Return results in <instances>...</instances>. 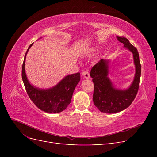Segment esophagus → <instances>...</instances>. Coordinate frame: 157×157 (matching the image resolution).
<instances>
[{
  "mask_svg": "<svg viewBox=\"0 0 157 157\" xmlns=\"http://www.w3.org/2000/svg\"><path fill=\"white\" fill-rule=\"evenodd\" d=\"M82 75H83V76H84V78H86V79L90 78V74H89V73H88V71H83Z\"/></svg>",
  "mask_w": 157,
  "mask_h": 157,
  "instance_id": "obj_1",
  "label": "esophagus"
}]
</instances>
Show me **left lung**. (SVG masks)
Listing matches in <instances>:
<instances>
[{"mask_svg":"<svg viewBox=\"0 0 157 157\" xmlns=\"http://www.w3.org/2000/svg\"><path fill=\"white\" fill-rule=\"evenodd\" d=\"M118 40L133 54L136 67L134 80L126 90L117 89L108 77L109 60L101 59L90 71V77L94 84L93 101L95 106L105 113H116L129 107L138 92L141 66L138 52L125 37L117 36Z\"/></svg>","mask_w":157,"mask_h":157,"instance_id":"left-lung-1","label":"left lung"}]
</instances>
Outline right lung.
Masks as SVG:
<instances>
[{"label": "right lung", "instance_id": "right-lung-1", "mask_svg": "<svg viewBox=\"0 0 157 157\" xmlns=\"http://www.w3.org/2000/svg\"><path fill=\"white\" fill-rule=\"evenodd\" d=\"M28 48L22 65V80L26 92L35 105L48 113H58L67 107L71 103L75 88L80 80V73L66 76L55 86L49 89H40L31 85L28 80L25 71V62Z\"/></svg>", "mask_w": 157, "mask_h": 157}]
</instances>
